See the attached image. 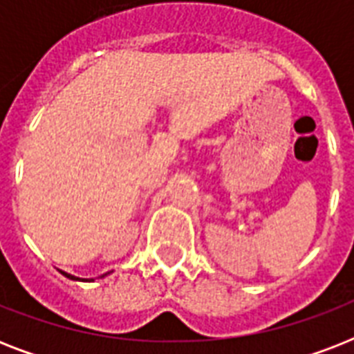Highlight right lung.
I'll return each instance as SVG.
<instances>
[{
    "mask_svg": "<svg viewBox=\"0 0 354 354\" xmlns=\"http://www.w3.org/2000/svg\"><path fill=\"white\" fill-rule=\"evenodd\" d=\"M60 272H62V270H60ZM62 275H66L68 279H73V281H93V279H82V277H75V275L68 274V272H62ZM104 275H108V274H104ZM104 275H101V277H104Z\"/></svg>",
    "mask_w": 354,
    "mask_h": 354,
    "instance_id": "obj_1",
    "label": "right lung"
}]
</instances>
